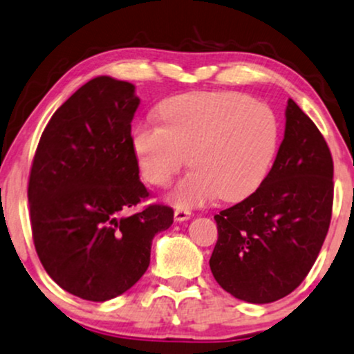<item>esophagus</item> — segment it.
I'll use <instances>...</instances> for the list:
<instances>
[{
	"instance_id": "esophagus-1",
	"label": "esophagus",
	"mask_w": 354,
	"mask_h": 354,
	"mask_svg": "<svg viewBox=\"0 0 354 354\" xmlns=\"http://www.w3.org/2000/svg\"><path fill=\"white\" fill-rule=\"evenodd\" d=\"M190 216H192V212L187 210V208H176V212H174V218H176V221H187Z\"/></svg>"
}]
</instances>
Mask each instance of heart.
<instances>
[{"label": "heart", "mask_w": 354, "mask_h": 354, "mask_svg": "<svg viewBox=\"0 0 354 354\" xmlns=\"http://www.w3.org/2000/svg\"><path fill=\"white\" fill-rule=\"evenodd\" d=\"M164 124L142 123L133 133L147 182L167 187L189 162L194 170L170 192L177 208L220 195L250 197L263 184L281 144V121L268 103L236 91H194L164 100Z\"/></svg>", "instance_id": "heart-1"}]
</instances>
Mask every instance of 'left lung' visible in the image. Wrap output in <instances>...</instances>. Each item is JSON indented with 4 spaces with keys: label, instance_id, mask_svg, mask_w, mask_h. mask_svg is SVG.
<instances>
[{
    "label": "left lung",
    "instance_id": "left-lung-1",
    "mask_svg": "<svg viewBox=\"0 0 354 354\" xmlns=\"http://www.w3.org/2000/svg\"><path fill=\"white\" fill-rule=\"evenodd\" d=\"M333 205V159L315 123L289 98L272 169L254 194L215 215V281L233 297L270 304L307 277Z\"/></svg>",
    "mask_w": 354,
    "mask_h": 354
}]
</instances>
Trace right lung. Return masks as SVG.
Instances as JSON below:
<instances>
[{"label":"right lung","mask_w":354,"mask_h":354,"mask_svg":"<svg viewBox=\"0 0 354 354\" xmlns=\"http://www.w3.org/2000/svg\"><path fill=\"white\" fill-rule=\"evenodd\" d=\"M134 85L102 75L52 115L30 167L28 200L37 256L64 290L106 302L136 283L151 263L152 238L174 210L149 205L139 180L131 121Z\"/></svg>","instance_id":"add662e5"}]
</instances>
